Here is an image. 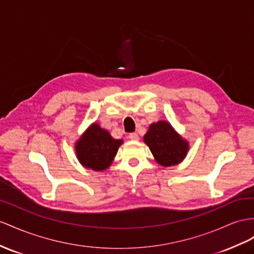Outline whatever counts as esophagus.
<instances>
[{
  "instance_id": "esophagus-1",
  "label": "esophagus",
  "mask_w": 254,
  "mask_h": 254,
  "mask_svg": "<svg viewBox=\"0 0 254 254\" xmlns=\"http://www.w3.org/2000/svg\"><path fill=\"white\" fill-rule=\"evenodd\" d=\"M128 138L132 139V140H138L139 139L137 133H129L128 134Z\"/></svg>"
}]
</instances>
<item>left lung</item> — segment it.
<instances>
[{"label":"left lung","instance_id":"obj_1","mask_svg":"<svg viewBox=\"0 0 254 254\" xmlns=\"http://www.w3.org/2000/svg\"><path fill=\"white\" fill-rule=\"evenodd\" d=\"M155 161L162 166H174L183 161L189 150V144L175 131L167 121H158L149 127L144 136Z\"/></svg>","mask_w":254,"mask_h":254}]
</instances>
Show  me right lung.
I'll return each instance as SVG.
<instances>
[{
  "mask_svg": "<svg viewBox=\"0 0 254 254\" xmlns=\"http://www.w3.org/2000/svg\"><path fill=\"white\" fill-rule=\"evenodd\" d=\"M122 142V139L113 138L107 129L92 123L76 142L77 159L83 167L104 171L112 164Z\"/></svg>",
  "mask_w": 254,
  "mask_h": 254,
  "instance_id": "right-lung-1",
  "label": "right lung"
}]
</instances>
